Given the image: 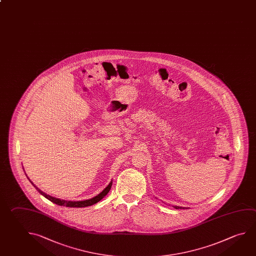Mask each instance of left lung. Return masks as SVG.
<instances>
[{"instance_id":"obj_1","label":"left lung","mask_w":256,"mask_h":256,"mask_svg":"<svg viewBox=\"0 0 256 256\" xmlns=\"http://www.w3.org/2000/svg\"><path fill=\"white\" fill-rule=\"evenodd\" d=\"M174 208H176V210H182V208H184V206H174Z\"/></svg>"}]
</instances>
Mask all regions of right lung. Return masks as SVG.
Returning a JSON list of instances; mask_svg holds the SVG:
<instances>
[{"label": "right lung", "mask_w": 256, "mask_h": 256, "mask_svg": "<svg viewBox=\"0 0 256 256\" xmlns=\"http://www.w3.org/2000/svg\"><path fill=\"white\" fill-rule=\"evenodd\" d=\"M26 176H27V174H26ZM27 178L28 179V180L32 182V185L36 188V190L40 193L41 195H43L44 197L46 198L48 200L53 202V203L56 204V205H59V206H68V208H84V206L94 205L95 203L99 202L102 198H104L108 194L110 190L112 188V182L108 184V186L104 188L102 192L98 194L97 196H95V197L89 198V200H80V202H71V200H61V198H58L52 197V196H50V195H48L46 193L43 192L40 188H38L36 185L32 182V180H30V178H28V176Z\"/></svg>", "instance_id": "add662e5"}]
</instances>
